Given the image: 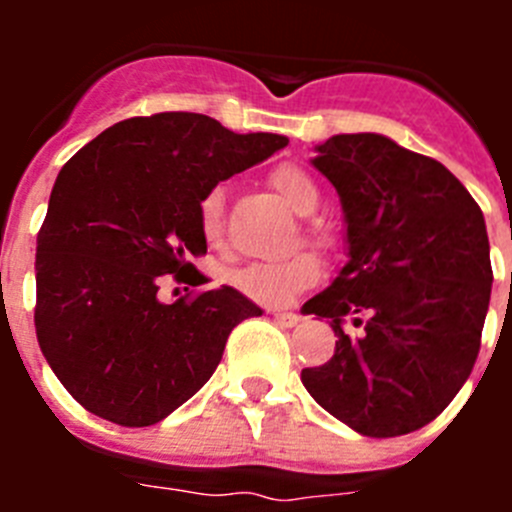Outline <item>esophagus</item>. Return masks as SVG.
<instances>
[{"label":"esophagus","mask_w":512,"mask_h":512,"mask_svg":"<svg viewBox=\"0 0 512 512\" xmlns=\"http://www.w3.org/2000/svg\"><path fill=\"white\" fill-rule=\"evenodd\" d=\"M274 320L284 328H292V325L300 323V315H295V312H274Z\"/></svg>","instance_id":"esophagus-1"}]
</instances>
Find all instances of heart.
Instances as JSON below:
<instances>
[{
  "instance_id": "b5f03b06",
  "label": "heart",
  "mask_w": 512,
  "mask_h": 512,
  "mask_svg": "<svg viewBox=\"0 0 512 512\" xmlns=\"http://www.w3.org/2000/svg\"><path fill=\"white\" fill-rule=\"evenodd\" d=\"M271 189L284 200L289 210L297 215H310L318 207V187L310 179L305 169L295 164H279L269 174ZM223 189H210L200 200V233L210 246H220L225 235L223 220ZM305 238L320 248L333 246V233L325 225H310L305 230ZM320 261L315 253L300 251L295 256L282 261H253V264L238 266L230 274L233 284L243 297L261 305L282 307L295 300L300 292L318 282Z\"/></svg>"
}]
</instances>
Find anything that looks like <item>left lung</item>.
<instances>
[{
	"instance_id": "left-lung-1",
	"label": "left lung",
	"mask_w": 512,
	"mask_h": 512,
	"mask_svg": "<svg viewBox=\"0 0 512 512\" xmlns=\"http://www.w3.org/2000/svg\"><path fill=\"white\" fill-rule=\"evenodd\" d=\"M312 166L341 197L348 264L302 307L338 336L302 384L361 436H405L443 413L477 361L492 289L485 217L446 166L384 135H333ZM359 311L365 333L348 337L342 320Z\"/></svg>"
}]
</instances>
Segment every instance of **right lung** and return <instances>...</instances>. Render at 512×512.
<instances>
[{
    "mask_svg": "<svg viewBox=\"0 0 512 512\" xmlns=\"http://www.w3.org/2000/svg\"><path fill=\"white\" fill-rule=\"evenodd\" d=\"M287 146L197 112L115 122L66 161L35 253V333L81 408L128 428L164 420L212 377L230 330L261 310L238 289L166 305V274L205 284L200 200Z\"/></svg>",
    "mask_w": 512,
    "mask_h": 512,
    "instance_id": "1",
    "label": "right lung"
}]
</instances>
